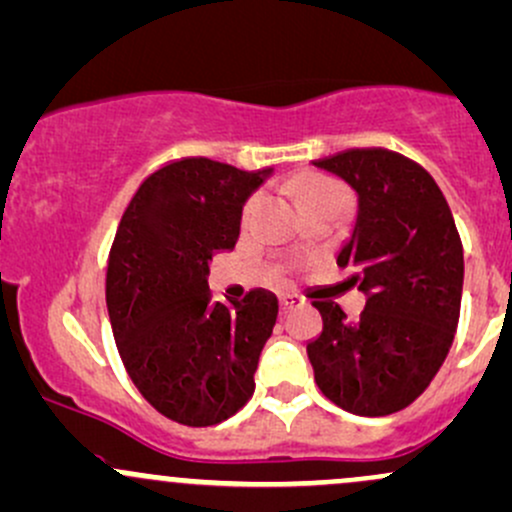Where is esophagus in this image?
I'll return each mask as SVG.
<instances>
[{"label": "esophagus", "mask_w": 512, "mask_h": 512, "mask_svg": "<svg viewBox=\"0 0 512 512\" xmlns=\"http://www.w3.org/2000/svg\"><path fill=\"white\" fill-rule=\"evenodd\" d=\"M302 305V298H298L295 293H280V307L283 310H293V307Z\"/></svg>", "instance_id": "34e87169"}]
</instances>
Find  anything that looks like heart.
I'll return each mask as SVG.
<instances>
[{
    "mask_svg": "<svg viewBox=\"0 0 512 512\" xmlns=\"http://www.w3.org/2000/svg\"><path fill=\"white\" fill-rule=\"evenodd\" d=\"M295 195H298L300 205H305V202L315 200V197H324V195H346L344 188L339 183H334V180L329 178H322V175H302V178L295 180ZM258 200L261 197L254 195L249 202L244 205V224L249 222L251 217H254L256 207H258Z\"/></svg>",
    "mask_w": 512,
    "mask_h": 512,
    "instance_id": "obj_1",
    "label": "heart"
}]
</instances>
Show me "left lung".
<instances>
[{"instance_id":"8db88e82","label":"left lung","mask_w":512,"mask_h":512,"mask_svg":"<svg viewBox=\"0 0 512 512\" xmlns=\"http://www.w3.org/2000/svg\"><path fill=\"white\" fill-rule=\"evenodd\" d=\"M312 166L356 192L351 236L337 256L366 295L356 322L332 300L312 305L322 334L307 342L317 386L364 417L408 408L454 342L464 249L452 210L425 168L388 148H349Z\"/></svg>"}]
</instances>
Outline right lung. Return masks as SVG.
Here are the masks:
<instances>
[{"label":"right lung","instance_id":"right-lung-1","mask_svg":"<svg viewBox=\"0 0 512 512\" xmlns=\"http://www.w3.org/2000/svg\"><path fill=\"white\" fill-rule=\"evenodd\" d=\"M271 173L170 161L139 185L114 234L107 312L119 356L148 403L180 425H217L254 395L278 298L256 288L224 305L207 276L212 256L234 249L244 202Z\"/></svg>","mask_w":512,"mask_h":512}]
</instances>
